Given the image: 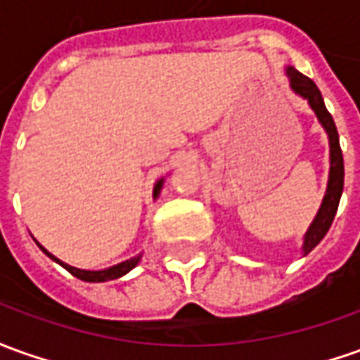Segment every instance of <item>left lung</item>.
Masks as SVG:
<instances>
[{"mask_svg":"<svg viewBox=\"0 0 360 360\" xmlns=\"http://www.w3.org/2000/svg\"><path fill=\"white\" fill-rule=\"evenodd\" d=\"M290 86L292 90L300 94L302 98H306L309 101L311 109L316 111L317 119L321 121V125L326 127L327 135H329V147H331V172H329V184H327V194L323 198V204L319 207L317 217L311 223L309 231L306 233L304 239V252L308 255L317 243L326 237V233L329 231L333 217H335L337 207H339V200H341V192H343V153L339 147V135H337L335 121L331 117V113L327 111L321 91L317 90V86L309 80L308 76H304L302 72L290 66L288 70Z\"/></svg>","mask_w":360,"mask_h":360,"instance_id":"1","label":"left lung"}]
</instances>
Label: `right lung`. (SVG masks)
I'll return each instance as SVG.
<instances>
[{"instance_id": "right-lung-1", "label": "right lung", "mask_w": 360, "mask_h": 360, "mask_svg": "<svg viewBox=\"0 0 360 360\" xmlns=\"http://www.w3.org/2000/svg\"><path fill=\"white\" fill-rule=\"evenodd\" d=\"M160 188H162V180H158V184L155 186V198L158 195V192H160ZM39 247H41V245H39ZM41 249H43V247H41ZM43 251L46 252L52 260H56L60 266H64V269L68 270L72 276L84 280V282H105V280L119 278V276L127 274L131 269H135V266H137V262L141 260V257H135V259H129L125 260V262H121V264H115V266H111V269H105V270H80V269H74V266H70V264H66V262H62V260H58L56 257H52L51 252L46 251V249H43Z\"/></svg>"}]
</instances>
